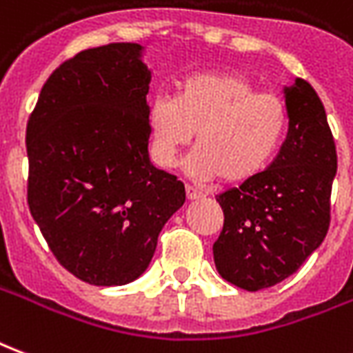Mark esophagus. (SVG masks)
Segmentation results:
<instances>
[{
  "mask_svg": "<svg viewBox=\"0 0 353 353\" xmlns=\"http://www.w3.org/2000/svg\"><path fill=\"white\" fill-rule=\"evenodd\" d=\"M185 194H187V200H200L204 194L200 191H196L194 187H191V185H187L185 187Z\"/></svg>",
  "mask_w": 353,
  "mask_h": 353,
  "instance_id": "obj_1",
  "label": "esophagus"
}]
</instances>
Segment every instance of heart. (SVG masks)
I'll use <instances>...</instances> for the list:
<instances>
[{
  "label": "heart",
  "instance_id": "b5f03b06",
  "mask_svg": "<svg viewBox=\"0 0 353 353\" xmlns=\"http://www.w3.org/2000/svg\"><path fill=\"white\" fill-rule=\"evenodd\" d=\"M288 124V103L280 94L261 92L252 79L230 72L187 75L174 98H157L149 105L154 161L174 166L196 134L192 174L232 185L257 179L272 164Z\"/></svg>",
  "mask_w": 353,
  "mask_h": 353
}]
</instances>
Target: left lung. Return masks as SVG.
<instances>
[{
  "label": "left lung",
  "mask_w": 353,
  "mask_h": 353,
  "mask_svg": "<svg viewBox=\"0 0 353 353\" xmlns=\"http://www.w3.org/2000/svg\"><path fill=\"white\" fill-rule=\"evenodd\" d=\"M288 138L257 179L215 199L225 215L214 244L217 272L245 291L272 288L316 252L331 223L336 147L308 81L285 88Z\"/></svg>",
  "instance_id": "8db88e82"
}]
</instances>
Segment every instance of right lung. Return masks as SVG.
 I'll return each mask as SVG.
<instances>
[{
	"mask_svg": "<svg viewBox=\"0 0 353 353\" xmlns=\"http://www.w3.org/2000/svg\"><path fill=\"white\" fill-rule=\"evenodd\" d=\"M151 72L138 43L81 50L50 73L26 126L28 206L50 252L92 285L145 272L185 187L149 161Z\"/></svg>",
	"mask_w": 353,
	"mask_h": 353,
	"instance_id": "1",
	"label": "right lung"
}]
</instances>
